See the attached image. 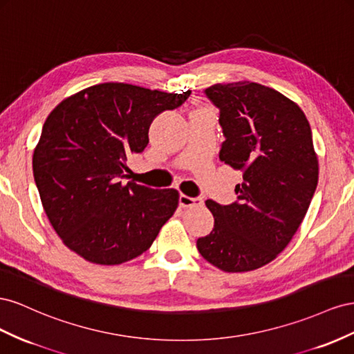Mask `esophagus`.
<instances>
[{
  "instance_id": "1",
  "label": "esophagus",
  "mask_w": 354,
  "mask_h": 354,
  "mask_svg": "<svg viewBox=\"0 0 354 354\" xmlns=\"http://www.w3.org/2000/svg\"><path fill=\"white\" fill-rule=\"evenodd\" d=\"M203 203V198L201 197H188L185 194L179 196V205L183 207H191V206H200Z\"/></svg>"
}]
</instances>
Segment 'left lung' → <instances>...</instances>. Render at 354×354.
<instances>
[{"mask_svg": "<svg viewBox=\"0 0 354 354\" xmlns=\"http://www.w3.org/2000/svg\"><path fill=\"white\" fill-rule=\"evenodd\" d=\"M205 95L219 109V158L243 183L234 203L206 201L215 225L197 249L222 271H252L288 246L307 214L319 180L311 129L295 102L258 83L215 84Z\"/></svg>", "mask_w": 354, "mask_h": 354, "instance_id": "8db88e82", "label": "left lung"}]
</instances>
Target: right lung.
Instances as JSON below:
<instances>
[{"label": "right lung", "instance_id": "right-lung-1", "mask_svg": "<svg viewBox=\"0 0 354 354\" xmlns=\"http://www.w3.org/2000/svg\"><path fill=\"white\" fill-rule=\"evenodd\" d=\"M189 93L104 83L48 114L34 149V179L50 224L71 250L93 264L118 266L153 245L179 194L124 184L126 161L148 145L153 120Z\"/></svg>", "mask_w": 354, "mask_h": 354}]
</instances>
